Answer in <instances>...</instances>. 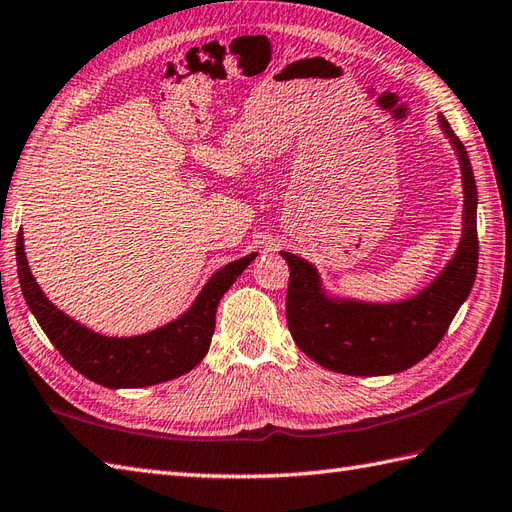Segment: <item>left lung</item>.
I'll list each match as a JSON object with an SVG mask.
<instances>
[{
	"label": "left lung",
	"mask_w": 512,
	"mask_h": 512,
	"mask_svg": "<svg viewBox=\"0 0 512 512\" xmlns=\"http://www.w3.org/2000/svg\"><path fill=\"white\" fill-rule=\"evenodd\" d=\"M454 144L465 183V233L454 261L430 288L395 305L334 303L318 288L312 264L281 253L290 266L285 316L294 342L314 362L344 375H390L406 371L443 340L458 307L469 296L478 270V189L469 154L441 115Z\"/></svg>",
	"instance_id": "obj_1"
}]
</instances>
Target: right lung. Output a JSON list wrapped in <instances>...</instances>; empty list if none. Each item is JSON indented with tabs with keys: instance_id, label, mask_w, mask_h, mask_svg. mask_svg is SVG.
Here are the masks:
<instances>
[{
	"instance_id": "1",
	"label": "right lung",
	"mask_w": 512,
	"mask_h": 512,
	"mask_svg": "<svg viewBox=\"0 0 512 512\" xmlns=\"http://www.w3.org/2000/svg\"><path fill=\"white\" fill-rule=\"evenodd\" d=\"M253 259L255 253L220 268L202 288L192 310L168 327L135 338H106L82 327L47 301L28 268L23 233L17 235L19 283L34 318L78 373L106 388L152 386L192 371L209 351L220 299Z\"/></svg>"
}]
</instances>
